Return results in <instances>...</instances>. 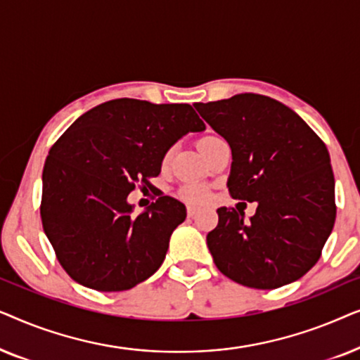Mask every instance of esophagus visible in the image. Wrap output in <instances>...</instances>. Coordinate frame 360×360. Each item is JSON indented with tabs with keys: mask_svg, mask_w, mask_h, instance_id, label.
I'll use <instances>...</instances> for the list:
<instances>
[{
	"mask_svg": "<svg viewBox=\"0 0 360 360\" xmlns=\"http://www.w3.org/2000/svg\"><path fill=\"white\" fill-rule=\"evenodd\" d=\"M196 213H198V208H195V206H186V214H188V218H195Z\"/></svg>",
	"mask_w": 360,
	"mask_h": 360,
	"instance_id": "obj_1",
	"label": "esophagus"
}]
</instances>
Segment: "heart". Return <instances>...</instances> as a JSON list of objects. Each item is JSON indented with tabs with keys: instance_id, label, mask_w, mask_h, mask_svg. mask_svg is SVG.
Instances as JSON below:
<instances>
[{
	"instance_id": "1",
	"label": "heart",
	"mask_w": 360,
	"mask_h": 360,
	"mask_svg": "<svg viewBox=\"0 0 360 360\" xmlns=\"http://www.w3.org/2000/svg\"><path fill=\"white\" fill-rule=\"evenodd\" d=\"M211 137H213V136L203 137V139H200L198 144H203V142L211 139ZM167 157H169V155H167ZM167 157H165V159H167ZM179 195H180V198H184L186 201H201V200L206 198V195H208V193H206L205 186H201L198 184H188V185L181 186Z\"/></svg>"
}]
</instances>
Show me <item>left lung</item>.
<instances>
[{"label": "left lung", "instance_id": "1", "mask_svg": "<svg viewBox=\"0 0 360 360\" xmlns=\"http://www.w3.org/2000/svg\"><path fill=\"white\" fill-rule=\"evenodd\" d=\"M195 106L233 152L231 196L257 201L249 223L243 211L218 210V226L206 236L216 267L259 290L303 277L321 257L336 219L324 142L297 112L264 95L243 93Z\"/></svg>", "mask_w": 360, "mask_h": 360}]
</instances>
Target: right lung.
Returning a JSON list of instances; mask_svg holds the SVG:
<instances>
[{
  "label": "right lung",
  "mask_w": 360,
  "mask_h": 360,
  "mask_svg": "<svg viewBox=\"0 0 360 360\" xmlns=\"http://www.w3.org/2000/svg\"><path fill=\"white\" fill-rule=\"evenodd\" d=\"M190 105L120 98L82 115L49 150L41 218L58 262L83 287L122 292L164 262L185 205L162 193L132 216L127 195L152 188L167 150L186 132L205 131Z\"/></svg>",
  "instance_id": "obj_1"
}]
</instances>
